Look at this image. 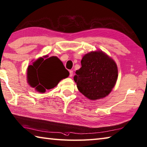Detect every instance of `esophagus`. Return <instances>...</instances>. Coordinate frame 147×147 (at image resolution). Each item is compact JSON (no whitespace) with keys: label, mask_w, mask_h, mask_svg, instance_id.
<instances>
[{"label":"esophagus","mask_w":147,"mask_h":147,"mask_svg":"<svg viewBox=\"0 0 147 147\" xmlns=\"http://www.w3.org/2000/svg\"><path fill=\"white\" fill-rule=\"evenodd\" d=\"M73 70L69 71V76L72 77L73 76Z\"/></svg>","instance_id":"esophagus-1"}]
</instances>
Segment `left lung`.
Returning a JSON list of instances; mask_svg holds the SVG:
<instances>
[{
	"label": "left lung",
	"mask_w": 147,
	"mask_h": 147,
	"mask_svg": "<svg viewBox=\"0 0 147 147\" xmlns=\"http://www.w3.org/2000/svg\"><path fill=\"white\" fill-rule=\"evenodd\" d=\"M82 67L74 76L79 91L91 100L103 98L115 85L118 69L116 63L102 51H92L83 56Z\"/></svg>",
	"instance_id": "left-lung-1"
}]
</instances>
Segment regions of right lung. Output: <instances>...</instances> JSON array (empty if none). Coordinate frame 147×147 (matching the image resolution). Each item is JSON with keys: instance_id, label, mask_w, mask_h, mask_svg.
Here are the masks:
<instances>
[{"instance_id": "add662e5", "label": "right lung", "mask_w": 147, "mask_h": 147, "mask_svg": "<svg viewBox=\"0 0 147 147\" xmlns=\"http://www.w3.org/2000/svg\"><path fill=\"white\" fill-rule=\"evenodd\" d=\"M69 74V71L57 57L39 58L28 66L27 80L31 87L43 93L54 88L60 80L68 77Z\"/></svg>"}]
</instances>
